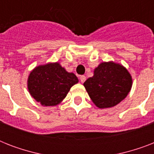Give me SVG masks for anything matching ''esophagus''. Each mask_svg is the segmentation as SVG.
Segmentation results:
<instances>
[{
	"mask_svg": "<svg viewBox=\"0 0 154 154\" xmlns=\"http://www.w3.org/2000/svg\"><path fill=\"white\" fill-rule=\"evenodd\" d=\"M80 80H81V82L82 83H84L85 82V80H86V77H85V76H80Z\"/></svg>",
	"mask_w": 154,
	"mask_h": 154,
	"instance_id": "obj_1",
	"label": "esophagus"
}]
</instances>
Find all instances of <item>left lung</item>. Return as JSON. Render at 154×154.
<instances>
[{"instance_id":"8db88e82","label":"left lung","mask_w":154,"mask_h":154,"mask_svg":"<svg viewBox=\"0 0 154 154\" xmlns=\"http://www.w3.org/2000/svg\"><path fill=\"white\" fill-rule=\"evenodd\" d=\"M84 86L97 107H113L129 93L132 77L122 65L112 61L103 62L94 69V77L85 82Z\"/></svg>"}]
</instances>
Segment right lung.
<instances>
[{
	"label": "right lung",
	"mask_w": 154,
	"mask_h": 154,
	"mask_svg": "<svg viewBox=\"0 0 154 154\" xmlns=\"http://www.w3.org/2000/svg\"><path fill=\"white\" fill-rule=\"evenodd\" d=\"M78 82L77 76L68 72L58 62L39 65L30 72L28 89L42 105L53 106L65 98L70 88Z\"/></svg>",
	"instance_id": "1"
}]
</instances>
